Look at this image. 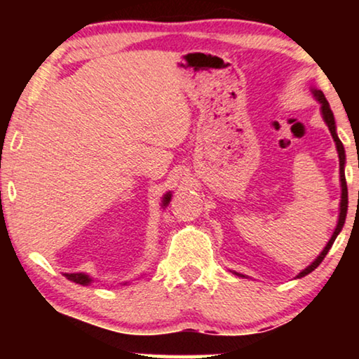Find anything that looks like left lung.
I'll return each instance as SVG.
<instances>
[{
	"label": "left lung",
	"mask_w": 359,
	"mask_h": 359,
	"mask_svg": "<svg viewBox=\"0 0 359 359\" xmlns=\"http://www.w3.org/2000/svg\"><path fill=\"white\" fill-rule=\"evenodd\" d=\"M312 93H313V96H316V100H317L318 102H320V111H322V117H323V121H325V124L328 126V130H330V134H332V137H333V142H335V145H337L338 158H340L341 201H340V215H338L337 229H335V232H333L332 238L328 240L327 247L322 250V253L318 255V257H317L316 259H313V262H312L311 264H309V266H307L306 269H302V271L297 274V278H302V276H306V274L312 273L313 269H316V268L318 266V264H320V263L323 262V258H325V255L328 253V250L332 248L333 242H335L337 235L341 232L343 225H345V219H346V210H348V188H346V180H345V161H346V158H345V149H343V144H341V140L338 139V135H337L335 117H333V112H332V109H330V104H328V101L325 100V96H323V93H322L320 90H316V88H313ZM240 276H243V274H240Z\"/></svg>",
	"instance_id": "8db88e82"
}]
</instances>
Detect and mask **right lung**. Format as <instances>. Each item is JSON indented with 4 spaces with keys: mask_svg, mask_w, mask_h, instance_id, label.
I'll list each match as a JSON object with an SVG mask.
<instances>
[{
    "mask_svg": "<svg viewBox=\"0 0 359 359\" xmlns=\"http://www.w3.org/2000/svg\"><path fill=\"white\" fill-rule=\"evenodd\" d=\"M170 199H171V193H166L165 198H163V208H165V205H168ZM65 278L70 279V281H73V283H76V284H83V286H86V284H90L93 281V279L85 273H65Z\"/></svg>",
    "mask_w": 359,
    "mask_h": 359,
    "instance_id": "add662e5",
    "label": "right lung"
}]
</instances>
